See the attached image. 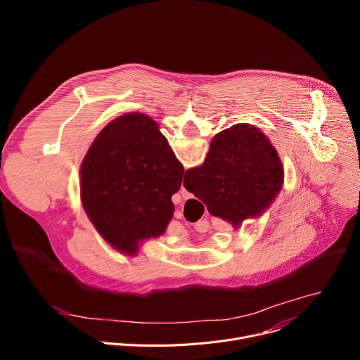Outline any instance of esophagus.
Here are the masks:
<instances>
[{
	"mask_svg": "<svg viewBox=\"0 0 360 360\" xmlns=\"http://www.w3.org/2000/svg\"><path fill=\"white\" fill-rule=\"evenodd\" d=\"M181 196H182L184 199H189V198L192 196V193H191V192H188L184 186H181Z\"/></svg>",
	"mask_w": 360,
	"mask_h": 360,
	"instance_id": "34e87169",
	"label": "esophagus"
}]
</instances>
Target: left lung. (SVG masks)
<instances>
[{
    "label": "left lung",
    "mask_w": 360,
    "mask_h": 360,
    "mask_svg": "<svg viewBox=\"0 0 360 360\" xmlns=\"http://www.w3.org/2000/svg\"><path fill=\"white\" fill-rule=\"evenodd\" d=\"M184 167L158 124L129 112L102 129L82 161L85 214L112 248L136 255L139 242L164 235L175 207Z\"/></svg>",
    "instance_id": "1"
}]
</instances>
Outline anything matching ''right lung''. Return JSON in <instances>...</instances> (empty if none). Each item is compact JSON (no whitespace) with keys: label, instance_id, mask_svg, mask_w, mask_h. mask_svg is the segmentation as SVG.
<instances>
[{"label":"right lung","instance_id":"obj_1","mask_svg":"<svg viewBox=\"0 0 360 360\" xmlns=\"http://www.w3.org/2000/svg\"><path fill=\"white\" fill-rule=\"evenodd\" d=\"M283 185V167L268 136L250 124H236L211 141L203 165L188 169L184 186L211 215L238 228L261 217Z\"/></svg>","mask_w":360,"mask_h":360}]
</instances>
